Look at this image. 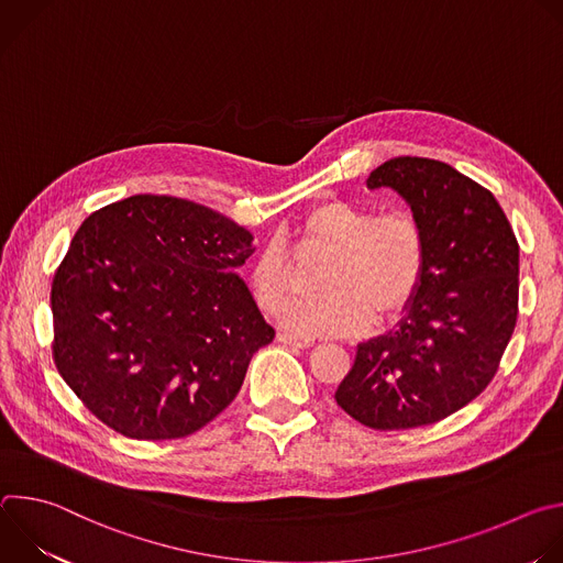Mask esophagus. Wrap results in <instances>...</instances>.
<instances>
[{
  "mask_svg": "<svg viewBox=\"0 0 563 563\" xmlns=\"http://www.w3.org/2000/svg\"><path fill=\"white\" fill-rule=\"evenodd\" d=\"M278 341H280L283 345H291V347H298V350H309V347H313V341L298 339V336H291V334H287V332H280V334H278Z\"/></svg>",
  "mask_w": 563,
  "mask_h": 563,
  "instance_id": "esophagus-1",
  "label": "esophagus"
}]
</instances>
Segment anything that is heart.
Instances as JSON below:
<instances>
[{
    "label": "heart",
    "instance_id": "b5f03b06",
    "mask_svg": "<svg viewBox=\"0 0 563 563\" xmlns=\"http://www.w3.org/2000/svg\"><path fill=\"white\" fill-rule=\"evenodd\" d=\"M300 245L330 254L320 291L283 313V328L302 339L358 336L372 323H389L421 289L428 243L410 213H383L345 200L311 207L296 224ZM250 289L265 313H278L291 294V261L274 238L250 267Z\"/></svg>",
    "mask_w": 563,
    "mask_h": 563
}]
</instances>
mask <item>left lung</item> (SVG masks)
Here are the masks:
<instances>
[{
  "label": "left lung",
  "instance_id": "left-lung-1",
  "mask_svg": "<svg viewBox=\"0 0 563 563\" xmlns=\"http://www.w3.org/2000/svg\"><path fill=\"white\" fill-rule=\"evenodd\" d=\"M404 198L428 243L419 294L361 343L336 404L374 430L432 426L488 387L517 325L519 245L495 196L430 157H391L367 189Z\"/></svg>",
  "mask_w": 563,
  "mask_h": 563
}]
</instances>
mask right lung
<instances>
[{
  "instance_id": "1",
  "label": "right lung",
  "mask_w": 563,
  "mask_h": 563,
  "mask_svg": "<svg viewBox=\"0 0 563 563\" xmlns=\"http://www.w3.org/2000/svg\"><path fill=\"white\" fill-rule=\"evenodd\" d=\"M252 254L245 227L191 200L144 194L91 213L51 287L66 385L129 439L205 428L276 336L238 274Z\"/></svg>"
}]
</instances>
